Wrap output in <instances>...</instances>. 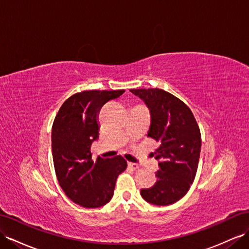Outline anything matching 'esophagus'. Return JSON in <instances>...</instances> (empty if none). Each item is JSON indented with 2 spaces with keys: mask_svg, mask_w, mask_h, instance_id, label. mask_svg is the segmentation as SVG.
Wrapping results in <instances>:
<instances>
[{
  "mask_svg": "<svg viewBox=\"0 0 249 249\" xmlns=\"http://www.w3.org/2000/svg\"><path fill=\"white\" fill-rule=\"evenodd\" d=\"M127 165H129L130 169H132V170H134V171H136V170H138V169H139V165H138V164H136V163L129 162V163H127Z\"/></svg>",
  "mask_w": 249,
  "mask_h": 249,
  "instance_id": "esophagus-1",
  "label": "esophagus"
}]
</instances>
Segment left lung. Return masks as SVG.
<instances>
[{"instance_id": "obj_1", "label": "left lung", "mask_w": 249, "mask_h": 249, "mask_svg": "<svg viewBox=\"0 0 249 249\" xmlns=\"http://www.w3.org/2000/svg\"><path fill=\"white\" fill-rule=\"evenodd\" d=\"M151 114L147 137L158 142L153 157L159 161L157 181L141 196L154 205H170L189 192L196 176L201 134L194 114L182 100L162 89H133Z\"/></svg>"}]
</instances>
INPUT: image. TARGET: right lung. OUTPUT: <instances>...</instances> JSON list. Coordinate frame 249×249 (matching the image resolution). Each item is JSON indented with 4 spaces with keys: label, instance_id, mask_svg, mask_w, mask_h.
<instances>
[{
    "label": "right lung",
    "instance_id": "right-lung-1",
    "mask_svg": "<svg viewBox=\"0 0 249 249\" xmlns=\"http://www.w3.org/2000/svg\"><path fill=\"white\" fill-rule=\"evenodd\" d=\"M124 90L83 91L60 107L52 125V157L58 183L73 202L96 208L112 199L115 182L126 169L122 156L92 160L91 144L98 139V114Z\"/></svg>",
    "mask_w": 249,
    "mask_h": 249
}]
</instances>
